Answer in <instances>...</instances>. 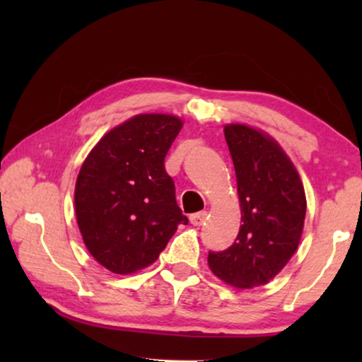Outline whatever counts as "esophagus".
Returning a JSON list of instances; mask_svg holds the SVG:
<instances>
[{"label":"esophagus","instance_id":"esophagus-1","mask_svg":"<svg viewBox=\"0 0 362 362\" xmlns=\"http://www.w3.org/2000/svg\"><path fill=\"white\" fill-rule=\"evenodd\" d=\"M206 220H207V211H201V212H196L189 216V222H192L194 226L204 225Z\"/></svg>","mask_w":362,"mask_h":362}]
</instances>
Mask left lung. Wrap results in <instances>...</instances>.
<instances>
[{
	"label": "left lung",
	"instance_id": "left-lung-1",
	"mask_svg": "<svg viewBox=\"0 0 362 362\" xmlns=\"http://www.w3.org/2000/svg\"><path fill=\"white\" fill-rule=\"evenodd\" d=\"M223 132L235 164L243 225L233 246L209 252L207 263L226 284L250 289L269 283L296 254L305 222V189L276 140L246 124H226Z\"/></svg>",
	"mask_w": 362,
	"mask_h": 362
}]
</instances>
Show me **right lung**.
Returning <instances> with one entry per match:
<instances>
[{
  "mask_svg": "<svg viewBox=\"0 0 362 362\" xmlns=\"http://www.w3.org/2000/svg\"><path fill=\"white\" fill-rule=\"evenodd\" d=\"M183 122L146 113L107 132L84 159L75 187L79 231L90 255L116 274L151 265L187 225L164 169Z\"/></svg>",
  "mask_w": 362,
  "mask_h": 362,
  "instance_id": "add662e5",
  "label": "right lung"
}]
</instances>
